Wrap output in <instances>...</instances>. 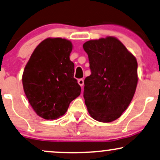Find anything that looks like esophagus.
Masks as SVG:
<instances>
[{"label":"esophagus","instance_id":"obj_1","mask_svg":"<svg viewBox=\"0 0 160 160\" xmlns=\"http://www.w3.org/2000/svg\"><path fill=\"white\" fill-rule=\"evenodd\" d=\"M78 83H79V85H80L82 87V86H83L84 80H82V79H79V80H78Z\"/></svg>","mask_w":160,"mask_h":160}]
</instances>
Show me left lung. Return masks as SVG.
Wrapping results in <instances>:
<instances>
[{
    "label": "left lung",
    "instance_id": "1",
    "mask_svg": "<svg viewBox=\"0 0 160 160\" xmlns=\"http://www.w3.org/2000/svg\"><path fill=\"white\" fill-rule=\"evenodd\" d=\"M91 75L84 80L83 97L92 118L118 119L130 105L138 82L136 57L112 36L89 40L82 45Z\"/></svg>",
    "mask_w": 160,
    "mask_h": 160
}]
</instances>
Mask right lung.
Instances as JSON below:
<instances>
[{
    "label": "right lung",
    "mask_w": 160,
    "mask_h": 160,
    "mask_svg": "<svg viewBox=\"0 0 160 160\" xmlns=\"http://www.w3.org/2000/svg\"><path fill=\"white\" fill-rule=\"evenodd\" d=\"M72 42L48 38L38 45L25 66L23 88L38 116L55 120L66 112L69 104L80 95L74 78V64L70 60Z\"/></svg>",
    "instance_id": "1"
}]
</instances>
